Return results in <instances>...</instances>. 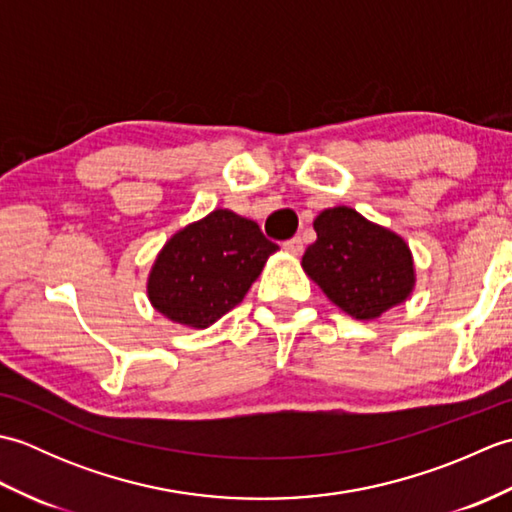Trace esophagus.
Wrapping results in <instances>:
<instances>
[{"label":"esophagus","instance_id":"34e87169","mask_svg":"<svg viewBox=\"0 0 512 512\" xmlns=\"http://www.w3.org/2000/svg\"><path fill=\"white\" fill-rule=\"evenodd\" d=\"M284 248L288 250L290 255H301L303 253V239L297 235V237H290L284 242Z\"/></svg>","mask_w":512,"mask_h":512}]
</instances>
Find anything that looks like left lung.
I'll return each instance as SVG.
<instances>
[{
  "label": "left lung",
  "mask_w": 512,
  "mask_h": 512,
  "mask_svg": "<svg viewBox=\"0 0 512 512\" xmlns=\"http://www.w3.org/2000/svg\"><path fill=\"white\" fill-rule=\"evenodd\" d=\"M317 242L301 266L334 306L354 319H378L405 301L416 275L400 235L365 220L350 206L325 209L314 220Z\"/></svg>",
  "instance_id": "left-lung-1"
}]
</instances>
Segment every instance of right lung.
Wrapping results in <instances>:
<instances>
[{"label":"right lung","mask_w":512,"mask_h":512,"mask_svg":"<svg viewBox=\"0 0 512 512\" xmlns=\"http://www.w3.org/2000/svg\"><path fill=\"white\" fill-rule=\"evenodd\" d=\"M277 248L253 220L217 209L160 250L147 281L151 306L173 323L209 328L246 297Z\"/></svg>","instance_id":"add662e5"}]
</instances>
